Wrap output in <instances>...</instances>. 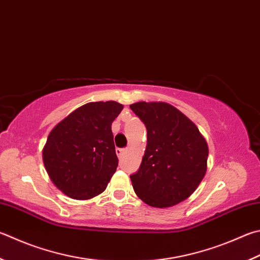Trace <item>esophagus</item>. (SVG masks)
I'll return each instance as SVG.
<instances>
[{"mask_svg":"<svg viewBox=\"0 0 260 260\" xmlns=\"http://www.w3.org/2000/svg\"><path fill=\"white\" fill-rule=\"evenodd\" d=\"M126 152H127L126 149H119V148L116 149V153H117V155H118V157H119V158H121L122 155H124Z\"/></svg>","mask_w":260,"mask_h":260,"instance_id":"1","label":"esophagus"}]
</instances>
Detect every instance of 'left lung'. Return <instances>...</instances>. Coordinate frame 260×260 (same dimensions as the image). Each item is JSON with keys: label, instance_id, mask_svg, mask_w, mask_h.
Instances as JSON below:
<instances>
[{"label": "left lung", "instance_id": "left-lung-1", "mask_svg": "<svg viewBox=\"0 0 260 260\" xmlns=\"http://www.w3.org/2000/svg\"><path fill=\"white\" fill-rule=\"evenodd\" d=\"M129 108L148 132L142 162L131 175L136 196L157 208L187 199L207 172L205 138L194 122L168 103L136 102Z\"/></svg>", "mask_w": 260, "mask_h": 260}]
</instances>
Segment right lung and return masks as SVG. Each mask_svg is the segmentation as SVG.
I'll use <instances>...</instances> for the list:
<instances>
[{"label":"right lung","instance_id":"1","mask_svg":"<svg viewBox=\"0 0 260 260\" xmlns=\"http://www.w3.org/2000/svg\"><path fill=\"white\" fill-rule=\"evenodd\" d=\"M122 108L116 101L89 102L50 132L43 162L66 196L87 200L106 190L118 166L111 124Z\"/></svg>","mask_w":260,"mask_h":260}]
</instances>
